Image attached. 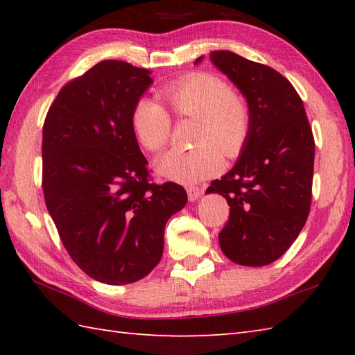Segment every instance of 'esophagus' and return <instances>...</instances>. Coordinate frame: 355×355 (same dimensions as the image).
Listing matches in <instances>:
<instances>
[{
    "label": "esophagus",
    "mask_w": 355,
    "mask_h": 355,
    "mask_svg": "<svg viewBox=\"0 0 355 355\" xmlns=\"http://www.w3.org/2000/svg\"><path fill=\"white\" fill-rule=\"evenodd\" d=\"M187 191V198H189V201H197L200 197H201V189L200 187H195V186H189L186 187Z\"/></svg>",
    "instance_id": "esophagus-1"
}]
</instances>
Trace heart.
<instances>
[{"mask_svg":"<svg viewBox=\"0 0 355 355\" xmlns=\"http://www.w3.org/2000/svg\"><path fill=\"white\" fill-rule=\"evenodd\" d=\"M172 112L182 119H197L189 150H169L157 162L162 177L182 184H193L221 169L223 155L236 157L250 130L245 101L227 82L209 73H192L162 89ZM132 130L146 149L158 153L171 137V116L160 102L141 97L131 114Z\"/></svg>","mask_w":355,"mask_h":355,"instance_id":"1","label":"heart"}]
</instances>
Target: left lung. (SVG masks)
Masks as SVG:
<instances>
[{
    "label": "left lung",
    "instance_id": "obj_1",
    "mask_svg": "<svg viewBox=\"0 0 355 355\" xmlns=\"http://www.w3.org/2000/svg\"><path fill=\"white\" fill-rule=\"evenodd\" d=\"M209 58L245 97L250 114L235 166L206 191L223 195L230 206L218 239L235 263L268 266L288 250L310 214L311 128L304 102L281 73L229 50L210 51Z\"/></svg>",
    "mask_w": 355,
    "mask_h": 355
}]
</instances>
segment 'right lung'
Masks as SVG:
<instances>
[{
    "label": "right lung",
    "instance_id": "obj_1",
    "mask_svg": "<svg viewBox=\"0 0 355 355\" xmlns=\"http://www.w3.org/2000/svg\"><path fill=\"white\" fill-rule=\"evenodd\" d=\"M150 71L102 61L69 82L42 128V189L71 259L108 285L137 282L162 259L164 225L187 193L148 182L131 125Z\"/></svg>",
    "mask_w": 355,
    "mask_h": 355
}]
</instances>
